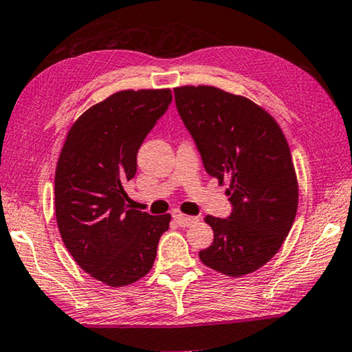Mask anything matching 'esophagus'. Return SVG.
Listing matches in <instances>:
<instances>
[{
    "instance_id": "obj_1",
    "label": "esophagus",
    "mask_w": 352,
    "mask_h": 352,
    "mask_svg": "<svg viewBox=\"0 0 352 352\" xmlns=\"http://www.w3.org/2000/svg\"><path fill=\"white\" fill-rule=\"evenodd\" d=\"M171 214H173V219H175L181 226H190L192 223H197L198 221V217H192V215L182 214L179 209H175Z\"/></svg>"
}]
</instances>
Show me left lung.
Wrapping results in <instances>:
<instances>
[{"label":"left lung","mask_w":352,"mask_h":352,"mask_svg":"<svg viewBox=\"0 0 352 352\" xmlns=\"http://www.w3.org/2000/svg\"><path fill=\"white\" fill-rule=\"evenodd\" d=\"M175 99L204 170L228 182L232 204L228 219L206 215L214 242L199 259L228 277L255 272L283 245L299 203L285 133L263 107L215 86H177Z\"/></svg>","instance_id":"8db88e82"}]
</instances>
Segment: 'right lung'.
<instances>
[{"instance_id": "obj_1", "label": "right lung", "mask_w": 352, "mask_h": 352, "mask_svg": "<svg viewBox=\"0 0 352 352\" xmlns=\"http://www.w3.org/2000/svg\"><path fill=\"white\" fill-rule=\"evenodd\" d=\"M171 89H124L70 126L55 171L59 234L75 263L111 288L144 277L170 228V214L129 209L124 186L137 173L146 135L171 104Z\"/></svg>"}]
</instances>
